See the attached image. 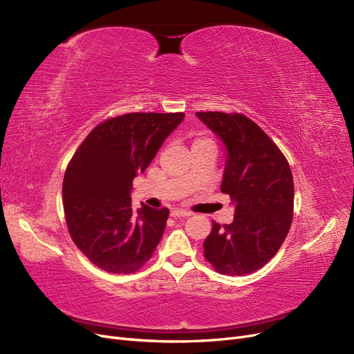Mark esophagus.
<instances>
[{"label":"esophagus","instance_id":"34e87169","mask_svg":"<svg viewBox=\"0 0 354 354\" xmlns=\"http://www.w3.org/2000/svg\"><path fill=\"white\" fill-rule=\"evenodd\" d=\"M191 212L185 211V209H179V208H175L171 211V217L174 218H185V217H189Z\"/></svg>","mask_w":354,"mask_h":354}]
</instances>
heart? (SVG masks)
<instances>
[{
  "label": "heart",
  "instance_id": "1",
  "mask_svg": "<svg viewBox=\"0 0 354 354\" xmlns=\"http://www.w3.org/2000/svg\"><path fill=\"white\" fill-rule=\"evenodd\" d=\"M201 142H205V140H196L194 145H196V143H201Z\"/></svg>",
  "mask_w": 354,
  "mask_h": 354
}]
</instances>
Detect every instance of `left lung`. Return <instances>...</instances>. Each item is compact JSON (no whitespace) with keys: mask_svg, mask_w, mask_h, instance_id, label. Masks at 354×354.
<instances>
[{"mask_svg":"<svg viewBox=\"0 0 354 354\" xmlns=\"http://www.w3.org/2000/svg\"><path fill=\"white\" fill-rule=\"evenodd\" d=\"M196 117L225 146L221 192L234 204L232 224L212 221L204 256L218 273H252L278 253L290 228L294 179L289 163L270 137L245 115L209 111Z\"/></svg>","mask_w":354,"mask_h":354,"instance_id":"obj_1","label":"left lung"}]
</instances>
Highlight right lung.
Here are the masks:
<instances>
[{"mask_svg":"<svg viewBox=\"0 0 354 354\" xmlns=\"http://www.w3.org/2000/svg\"><path fill=\"white\" fill-rule=\"evenodd\" d=\"M183 113H130L105 120L71 159L64 178V209L73 243L110 273L139 270L163 236L169 209L143 204L134 211L133 179L182 122Z\"/></svg>","mask_w":354,"mask_h":354,"instance_id":"1","label":"right lung"}]
</instances>
